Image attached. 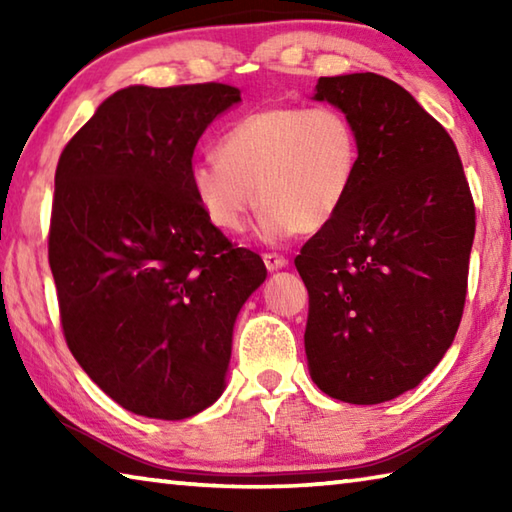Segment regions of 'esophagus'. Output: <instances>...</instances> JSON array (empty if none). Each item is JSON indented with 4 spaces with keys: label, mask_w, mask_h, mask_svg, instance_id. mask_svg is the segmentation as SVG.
Returning a JSON list of instances; mask_svg holds the SVG:
<instances>
[{
    "label": "esophagus",
    "mask_w": 512,
    "mask_h": 512,
    "mask_svg": "<svg viewBox=\"0 0 512 512\" xmlns=\"http://www.w3.org/2000/svg\"><path fill=\"white\" fill-rule=\"evenodd\" d=\"M264 264L268 271H277V268H284L289 266V259L284 255H277V253H266L264 255Z\"/></svg>",
    "instance_id": "34e87169"
}]
</instances>
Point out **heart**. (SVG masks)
<instances>
[{
    "mask_svg": "<svg viewBox=\"0 0 512 512\" xmlns=\"http://www.w3.org/2000/svg\"><path fill=\"white\" fill-rule=\"evenodd\" d=\"M216 151L189 167L198 205L216 228L241 232L262 203L268 241L325 228L361 169L359 128L334 106L250 110L225 128Z\"/></svg>",
    "mask_w": 512,
    "mask_h": 512,
    "instance_id": "heart-1",
    "label": "heart"
}]
</instances>
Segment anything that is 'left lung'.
<instances>
[{
    "instance_id": "1",
    "label": "left lung",
    "mask_w": 512,
    "mask_h": 512,
    "mask_svg": "<svg viewBox=\"0 0 512 512\" xmlns=\"http://www.w3.org/2000/svg\"><path fill=\"white\" fill-rule=\"evenodd\" d=\"M314 99L354 119L361 169L296 257L309 375L334 400L388 402L438 366L461 325L474 201L454 140L402 85L320 76Z\"/></svg>"
}]
</instances>
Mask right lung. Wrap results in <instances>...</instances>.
<instances>
[{
    "label": "right lung",
    "mask_w": 512,
    "mask_h": 512,
    "mask_svg": "<svg viewBox=\"0 0 512 512\" xmlns=\"http://www.w3.org/2000/svg\"><path fill=\"white\" fill-rule=\"evenodd\" d=\"M241 101L225 83L131 85L60 153L49 225L67 348L126 411L185 420L225 388L262 257L207 219L189 185L198 137Z\"/></svg>",
    "instance_id": "right-lung-1"
}]
</instances>
